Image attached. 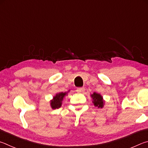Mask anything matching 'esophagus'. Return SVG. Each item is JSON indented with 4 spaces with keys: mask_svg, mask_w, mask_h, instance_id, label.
Here are the masks:
<instances>
[{
    "mask_svg": "<svg viewBox=\"0 0 148 148\" xmlns=\"http://www.w3.org/2000/svg\"><path fill=\"white\" fill-rule=\"evenodd\" d=\"M85 91L84 88H79L77 89V92L78 93H84Z\"/></svg>",
    "mask_w": 148,
    "mask_h": 148,
    "instance_id": "1",
    "label": "esophagus"
}]
</instances>
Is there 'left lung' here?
Listing matches in <instances>:
<instances>
[{
	"instance_id": "left-lung-1",
	"label": "left lung",
	"mask_w": 148,
	"mask_h": 148,
	"mask_svg": "<svg viewBox=\"0 0 148 148\" xmlns=\"http://www.w3.org/2000/svg\"><path fill=\"white\" fill-rule=\"evenodd\" d=\"M91 97L92 98V103L95 107H97L98 108H102L104 107L105 100L100 94L96 92H94L93 94H91Z\"/></svg>"
}]
</instances>
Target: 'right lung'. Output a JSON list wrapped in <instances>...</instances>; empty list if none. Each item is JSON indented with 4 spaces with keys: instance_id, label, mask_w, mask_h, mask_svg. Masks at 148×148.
<instances>
[{
    "instance_id": "1",
    "label": "right lung",
    "mask_w": 148,
    "mask_h": 148,
    "mask_svg": "<svg viewBox=\"0 0 148 148\" xmlns=\"http://www.w3.org/2000/svg\"><path fill=\"white\" fill-rule=\"evenodd\" d=\"M67 94V92H60L53 97V99L50 101V105L53 109H56L61 107L62 101H63L64 98Z\"/></svg>"
}]
</instances>
